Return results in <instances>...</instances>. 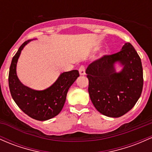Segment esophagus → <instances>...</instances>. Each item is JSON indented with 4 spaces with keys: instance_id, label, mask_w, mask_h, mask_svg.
<instances>
[{
    "instance_id": "34e87169",
    "label": "esophagus",
    "mask_w": 152,
    "mask_h": 152,
    "mask_svg": "<svg viewBox=\"0 0 152 152\" xmlns=\"http://www.w3.org/2000/svg\"><path fill=\"white\" fill-rule=\"evenodd\" d=\"M79 73L81 76H84V75L86 74V69H85V67L84 66H81L79 67Z\"/></svg>"
}]
</instances>
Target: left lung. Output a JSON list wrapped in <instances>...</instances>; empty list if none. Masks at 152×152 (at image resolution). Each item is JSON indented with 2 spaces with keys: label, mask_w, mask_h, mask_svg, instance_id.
<instances>
[{
  "label": "left lung",
  "mask_w": 152,
  "mask_h": 152,
  "mask_svg": "<svg viewBox=\"0 0 152 152\" xmlns=\"http://www.w3.org/2000/svg\"><path fill=\"white\" fill-rule=\"evenodd\" d=\"M120 62L122 71L116 73L114 64ZM90 99L104 115L119 118L131 110L141 96L144 84L141 58L131 43L118 53L103 56L86 70Z\"/></svg>",
  "instance_id": "left-lung-1"
}]
</instances>
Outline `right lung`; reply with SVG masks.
I'll use <instances>...</instances> for the list:
<instances>
[{
    "instance_id": "obj_1",
    "label": "right lung",
    "mask_w": 152,
    "mask_h": 152,
    "mask_svg": "<svg viewBox=\"0 0 152 152\" xmlns=\"http://www.w3.org/2000/svg\"><path fill=\"white\" fill-rule=\"evenodd\" d=\"M24 42L13 57L8 74V85L11 96L25 114L37 121H44L56 116L62 110L68 91L79 76V71L73 70L61 73L51 86L42 91H36L24 86L16 75V63Z\"/></svg>"
}]
</instances>
